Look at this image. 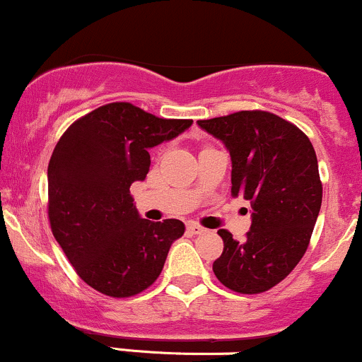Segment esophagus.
<instances>
[{"instance_id": "34e87169", "label": "esophagus", "mask_w": 362, "mask_h": 362, "mask_svg": "<svg viewBox=\"0 0 362 362\" xmlns=\"http://www.w3.org/2000/svg\"><path fill=\"white\" fill-rule=\"evenodd\" d=\"M186 229H188V231L192 233V235H202V233L207 231V229L202 228L200 224H197V223H188V226H186Z\"/></svg>"}]
</instances>
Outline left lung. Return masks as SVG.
<instances>
[{
  "label": "left lung",
  "instance_id": "obj_1",
  "mask_svg": "<svg viewBox=\"0 0 362 362\" xmlns=\"http://www.w3.org/2000/svg\"><path fill=\"white\" fill-rule=\"evenodd\" d=\"M231 155V195L250 200L252 226L243 242L219 229L224 250L214 274L238 293H262L304 257L321 209L322 185L309 138L288 120L242 110L198 120Z\"/></svg>",
  "mask_w": 362,
  "mask_h": 362
}]
</instances>
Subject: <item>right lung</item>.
<instances>
[{
  "mask_svg": "<svg viewBox=\"0 0 362 362\" xmlns=\"http://www.w3.org/2000/svg\"><path fill=\"white\" fill-rule=\"evenodd\" d=\"M192 124L115 102L77 119L58 139L48 164L49 224L79 278L100 293L133 297L153 285L185 233L177 219H143L129 188L148 174V150Z\"/></svg>",
  "mask_w": 362,
  "mask_h": 362,
  "instance_id": "add662e5",
  "label": "right lung"
}]
</instances>
